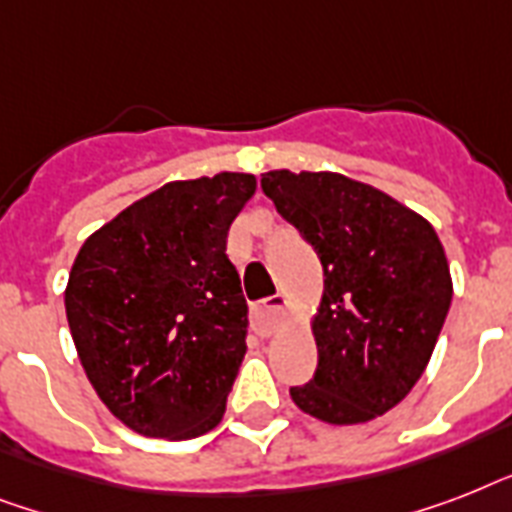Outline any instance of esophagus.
Wrapping results in <instances>:
<instances>
[{"label": "esophagus", "instance_id": "esophagus-1", "mask_svg": "<svg viewBox=\"0 0 512 512\" xmlns=\"http://www.w3.org/2000/svg\"><path fill=\"white\" fill-rule=\"evenodd\" d=\"M284 308H287V297L273 295L268 300H263L260 305H255L252 311V324H255V332L260 337H271L276 332V327L284 319Z\"/></svg>", "mask_w": 512, "mask_h": 512}]
</instances>
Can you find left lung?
<instances>
[{
    "instance_id": "1",
    "label": "left lung",
    "mask_w": 512,
    "mask_h": 512,
    "mask_svg": "<svg viewBox=\"0 0 512 512\" xmlns=\"http://www.w3.org/2000/svg\"><path fill=\"white\" fill-rule=\"evenodd\" d=\"M260 185L324 268L313 316L319 366L289 396L329 425L380 417L422 377L452 305L449 263L433 225L337 172L273 170Z\"/></svg>"
}]
</instances>
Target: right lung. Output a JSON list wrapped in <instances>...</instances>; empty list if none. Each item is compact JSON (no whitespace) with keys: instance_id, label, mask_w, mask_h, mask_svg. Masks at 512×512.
Listing matches in <instances>:
<instances>
[{"instance_id":"1","label":"right lung","mask_w":512,"mask_h":512,"mask_svg":"<svg viewBox=\"0 0 512 512\" xmlns=\"http://www.w3.org/2000/svg\"><path fill=\"white\" fill-rule=\"evenodd\" d=\"M255 175L175 180L84 241L66 316L87 380L140 436L196 438L223 420L247 353V300L225 255Z\"/></svg>"}]
</instances>
